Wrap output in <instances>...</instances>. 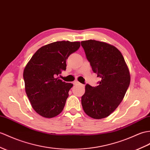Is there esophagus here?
<instances>
[{
	"mask_svg": "<svg viewBox=\"0 0 150 150\" xmlns=\"http://www.w3.org/2000/svg\"><path fill=\"white\" fill-rule=\"evenodd\" d=\"M73 83H74V85H82V84H81V83H80L79 82H78V81H74V82H73Z\"/></svg>",
	"mask_w": 150,
	"mask_h": 150,
	"instance_id": "34e87169",
	"label": "esophagus"
}]
</instances>
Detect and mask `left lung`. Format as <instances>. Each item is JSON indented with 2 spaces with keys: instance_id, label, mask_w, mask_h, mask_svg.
Instances as JSON below:
<instances>
[{
  "instance_id": "8db88e82",
  "label": "left lung",
  "mask_w": 150,
  "mask_h": 150,
  "mask_svg": "<svg viewBox=\"0 0 150 150\" xmlns=\"http://www.w3.org/2000/svg\"><path fill=\"white\" fill-rule=\"evenodd\" d=\"M93 71L101 78L98 86L86 85L81 98L83 109L94 119L109 116L122 102L130 82L127 65L120 51L96 40L81 41Z\"/></svg>"
}]
</instances>
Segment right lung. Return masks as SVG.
I'll return each mask as SVG.
<instances>
[{
	"label": "right lung",
	"mask_w": 150,
	"mask_h": 150,
	"mask_svg": "<svg viewBox=\"0 0 150 150\" xmlns=\"http://www.w3.org/2000/svg\"><path fill=\"white\" fill-rule=\"evenodd\" d=\"M81 43L56 41L41 47L23 71L25 89L32 107L44 117L57 116L64 109L73 84L55 78L67 69V59Z\"/></svg>",
	"instance_id": "add662e5"
}]
</instances>
